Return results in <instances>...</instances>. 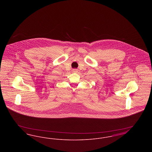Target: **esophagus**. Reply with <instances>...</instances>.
Listing matches in <instances>:
<instances>
[{
    "label": "esophagus",
    "mask_w": 152,
    "mask_h": 152,
    "mask_svg": "<svg viewBox=\"0 0 152 152\" xmlns=\"http://www.w3.org/2000/svg\"><path fill=\"white\" fill-rule=\"evenodd\" d=\"M73 71L74 72H77V69H74L73 70Z\"/></svg>",
    "instance_id": "1"
}]
</instances>
